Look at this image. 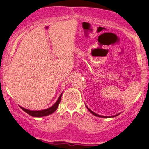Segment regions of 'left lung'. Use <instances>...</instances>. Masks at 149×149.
Segmentation results:
<instances>
[{"label": "left lung", "mask_w": 149, "mask_h": 149, "mask_svg": "<svg viewBox=\"0 0 149 149\" xmlns=\"http://www.w3.org/2000/svg\"><path fill=\"white\" fill-rule=\"evenodd\" d=\"M86 107H87V109H88V110H89V111H90V113H91L93 114L94 116H97V117H100V118H113V117H115V116H117L118 115H119V114H117V115H115V116H101V115H99V114H97V113H95V112H93V111H92L90 110V109H89V108H88V107H87V106H86Z\"/></svg>", "instance_id": "1"}]
</instances>
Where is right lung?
Returning <instances> with one entry per match:
<instances>
[{
    "instance_id": "1",
    "label": "right lung",
    "mask_w": 149,
    "mask_h": 149,
    "mask_svg": "<svg viewBox=\"0 0 149 149\" xmlns=\"http://www.w3.org/2000/svg\"><path fill=\"white\" fill-rule=\"evenodd\" d=\"M61 95H62V93L61 94L60 96L59 97L58 100L57 102L54 103V105H52V107L48 108V109H44V110H40V111H31V110H29V109H24V108L21 107V109L23 111L28 113L29 115L33 116V117H42V116H47L48 115H50L55 111L57 110V109L58 108V106H59V102L61 101Z\"/></svg>"
}]
</instances>
